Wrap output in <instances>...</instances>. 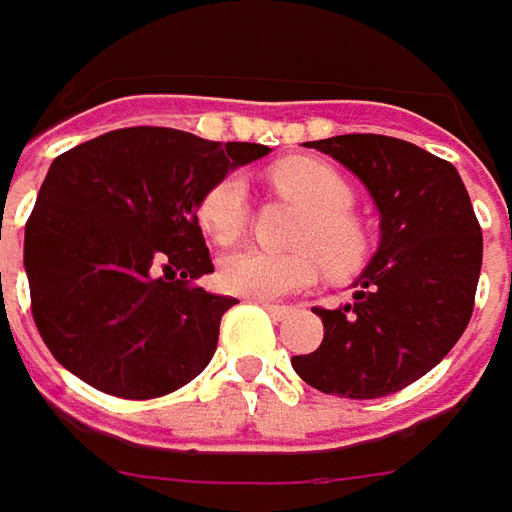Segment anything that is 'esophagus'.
<instances>
[{"label":"esophagus","instance_id":"esophagus-1","mask_svg":"<svg viewBox=\"0 0 512 512\" xmlns=\"http://www.w3.org/2000/svg\"><path fill=\"white\" fill-rule=\"evenodd\" d=\"M263 309L269 311L274 320H286V317H289V314H291L289 306H274V303H263Z\"/></svg>","mask_w":512,"mask_h":512}]
</instances>
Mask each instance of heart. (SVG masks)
<instances>
[{
  "label": "heart",
  "instance_id": "obj_1",
  "mask_svg": "<svg viewBox=\"0 0 512 512\" xmlns=\"http://www.w3.org/2000/svg\"><path fill=\"white\" fill-rule=\"evenodd\" d=\"M274 189L306 209L297 223L291 246L297 252L235 249L218 263V283L229 294L274 300L309 289L320 274V263L331 277H348L368 255V232L354 215V189L340 169L317 158H291L269 172ZM249 215V192L238 172L223 175L198 201V223L218 243H229L243 232Z\"/></svg>",
  "mask_w": 512,
  "mask_h": 512
}]
</instances>
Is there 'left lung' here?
Masks as SVG:
<instances>
[{"mask_svg": "<svg viewBox=\"0 0 512 512\" xmlns=\"http://www.w3.org/2000/svg\"><path fill=\"white\" fill-rule=\"evenodd\" d=\"M309 147L337 158L368 186L382 240L354 300L314 309L326 337L291 365L323 394H397L436 368L465 334L482 272V226L453 164L411 141L354 133Z\"/></svg>", "mask_w": 512, "mask_h": 512, "instance_id": "1", "label": "left lung"}]
</instances>
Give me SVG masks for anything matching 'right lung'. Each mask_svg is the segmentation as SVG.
<instances>
[{
	"label": "right lung",
	"mask_w": 512,
	"mask_h": 512,
	"mask_svg": "<svg viewBox=\"0 0 512 512\" xmlns=\"http://www.w3.org/2000/svg\"><path fill=\"white\" fill-rule=\"evenodd\" d=\"M269 147L127 127L62 152L25 223L30 311L70 374L121 399L167 397L201 374L238 300L215 272L203 192Z\"/></svg>",
	"instance_id": "right-lung-1"
}]
</instances>
